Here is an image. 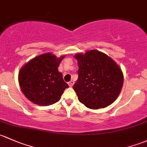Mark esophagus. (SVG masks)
<instances>
[{
	"label": "esophagus",
	"instance_id": "34e87169",
	"mask_svg": "<svg viewBox=\"0 0 147 147\" xmlns=\"http://www.w3.org/2000/svg\"><path fill=\"white\" fill-rule=\"evenodd\" d=\"M68 84H69V86H73V84H74V81L71 80L70 82H68Z\"/></svg>",
	"mask_w": 147,
	"mask_h": 147
}]
</instances>
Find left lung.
Listing matches in <instances>:
<instances>
[{
	"label": "left lung",
	"mask_w": 147,
	"mask_h": 147,
	"mask_svg": "<svg viewBox=\"0 0 147 147\" xmlns=\"http://www.w3.org/2000/svg\"><path fill=\"white\" fill-rule=\"evenodd\" d=\"M75 58L79 76L73 89L79 101L94 110L110 106L123 87L121 68L111 57L97 50L78 53Z\"/></svg>",
	"instance_id": "8db88e82"
}]
</instances>
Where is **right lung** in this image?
I'll return each instance as SVG.
<instances>
[{"label": "right lung", "mask_w": 147, "mask_h": 147, "mask_svg": "<svg viewBox=\"0 0 147 147\" xmlns=\"http://www.w3.org/2000/svg\"><path fill=\"white\" fill-rule=\"evenodd\" d=\"M65 55L57 58L46 53L31 59L21 67L18 81L22 93L32 103L46 106L56 103L68 84L58 66Z\"/></svg>", "instance_id": "add662e5"}]
</instances>
